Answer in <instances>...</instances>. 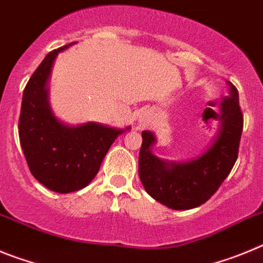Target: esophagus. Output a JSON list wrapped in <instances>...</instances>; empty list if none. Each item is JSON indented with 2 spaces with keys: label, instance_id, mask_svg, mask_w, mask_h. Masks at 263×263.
Returning a JSON list of instances; mask_svg holds the SVG:
<instances>
[{
  "label": "esophagus",
  "instance_id": "esophagus-1",
  "mask_svg": "<svg viewBox=\"0 0 263 263\" xmlns=\"http://www.w3.org/2000/svg\"><path fill=\"white\" fill-rule=\"evenodd\" d=\"M151 120H152V112H151V111H140V114H139V123H140V124H148Z\"/></svg>",
  "mask_w": 263,
  "mask_h": 263
}]
</instances>
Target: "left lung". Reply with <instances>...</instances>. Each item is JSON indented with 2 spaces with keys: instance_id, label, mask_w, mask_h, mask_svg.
Segmentation results:
<instances>
[{
  "instance_id": "obj_1",
  "label": "left lung",
  "mask_w": 263,
  "mask_h": 263,
  "mask_svg": "<svg viewBox=\"0 0 263 263\" xmlns=\"http://www.w3.org/2000/svg\"><path fill=\"white\" fill-rule=\"evenodd\" d=\"M229 96L219 102V128L202 155L169 161L153 155L156 136L143 131L139 176L146 193L172 210H191L207 202L228 177L237 160L243 118L238 91L229 81Z\"/></svg>"
}]
</instances>
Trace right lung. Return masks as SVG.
Returning <instances> with one entry per match:
<instances>
[{
  "label": "right lung",
  "mask_w": 263,
  "mask_h": 263,
  "mask_svg": "<svg viewBox=\"0 0 263 263\" xmlns=\"http://www.w3.org/2000/svg\"><path fill=\"white\" fill-rule=\"evenodd\" d=\"M65 47L49 52L23 90L18 129L32 176L51 191L73 193L86 187L97 176L115 139L128 131L101 123L69 126L55 117L49 105L52 67Z\"/></svg>",
  "instance_id": "right-lung-1"
}]
</instances>
